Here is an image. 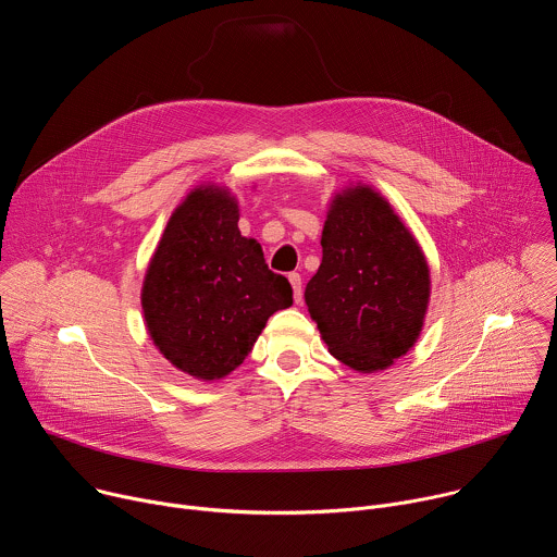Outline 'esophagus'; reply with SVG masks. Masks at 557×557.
Masks as SVG:
<instances>
[{
	"instance_id": "34e87169",
	"label": "esophagus",
	"mask_w": 557,
	"mask_h": 557,
	"mask_svg": "<svg viewBox=\"0 0 557 557\" xmlns=\"http://www.w3.org/2000/svg\"><path fill=\"white\" fill-rule=\"evenodd\" d=\"M288 282L293 286V297L297 304H301L304 299V288H301V275L299 273H288Z\"/></svg>"
}]
</instances>
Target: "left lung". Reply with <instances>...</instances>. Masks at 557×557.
Returning a JSON list of instances; mask_svg holds the SVG:
<instances>
[{
	"label": "left lung",
	"instance_id": "obj_1",
	"mask_svg": "<svg viewBox=\"0 0 557 557\" xmlns=\"http://www.w3.org/2000/svg\"><path fill=\"white\" fill-rule=\"evenodd\" d=\"M323 260L306 284L310 317L334 358L356 372L389 367L416 343L429 304V264L372 188L332 201Z\"/></svg>",
	"mask_w": 557,
	"mask_h": 557
}]
</instances>
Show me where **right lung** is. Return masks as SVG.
<instances>
[{
  "label": "right lung",
  "instance_id": "right-lung-1",
  "mask_svg": "<svg viewBox=\"0 0 557 557\" xmlns=\"http://www.w3.org/2000/svg\"><path fill=\"white\" fill-rule=\"evenodd\" d=\"M290 304L288 280L240 236L238 206L219 188H199L174 210L141 288L154 345L201 381L234 372L267 319Z\"/></svg>",
  "mask_w": 557,
  "mask_h": 557
}]
</instances>
